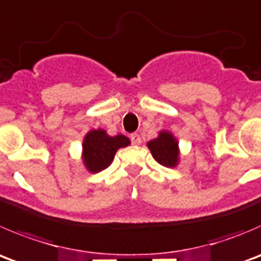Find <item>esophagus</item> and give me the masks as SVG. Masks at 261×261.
I'll return each instance as SVG.
<instances>
[{
	"label": "esophagus",
	"instance_id": "esophagus-1",
	"mask_svg": "<svg viewBox=\"0 0 261 261\" xmlns=\"http://www.w3.org/2000/svg\"><path fill=\"white\" fill-rule=\"evenodd\" d=\"M130 140H131V143L134 144V145H139V144L141 143L140 135H139V134H136V133L131 134V135H130Z\"/></svg>",
	"mask_w": 261,
	"mask_h": 261
}]
</instances>
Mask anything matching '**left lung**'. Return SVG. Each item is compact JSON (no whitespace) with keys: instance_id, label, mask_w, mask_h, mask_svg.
I'll list each match as a JSON object with an SVG mask.
<instances>
[{"instance_id":"left-lung-1","label":"left lung","mask_w":261,"mask_h":261,"mask_svg":"<svg viewBox=\"0 0 261 261\" xmlns=\"http://www.w3.org/2000/svg\"><path fill=\"white\" fill-rule=\"evenodd\" d=\"M154 159L164 167H174L178 163V143L171 133L162 131L156 139L148 143Z\"/></svg>"}]
</instances>
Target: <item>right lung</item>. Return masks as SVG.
I'll list each match as a JSON object with an SVG mask.
<instances>
[{
  "label": "right lung",
  "mask_w": 261,
  "mask_h": 261,
  "mask_svg": "<svg viewBox=\"0 0 261 261\" xmlns=\"http://www.w3.org/2000/svg\"><path fill=\"white\" fill-rule=\"evenodd\" d=\"M130 144L126 136H110L105 130H92L87 134L83 143V159L90 172L97 173L106 169L115 158L116 151Z\"/></svg>",
  "instance_id": "add662e5"
}]
</instances>
